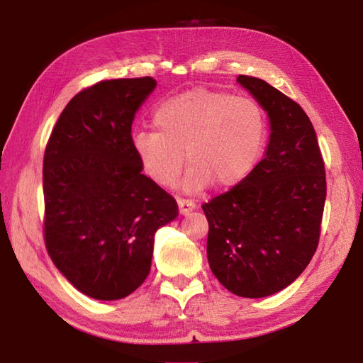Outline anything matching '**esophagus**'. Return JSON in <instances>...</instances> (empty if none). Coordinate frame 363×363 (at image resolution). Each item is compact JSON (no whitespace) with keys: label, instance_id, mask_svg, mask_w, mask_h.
Returning <instances> with one entry per match:
<instances>
[{"label":"esophagus","instance_id":"obj_1","mask_svg":"<svg viewBox=\"0 0 363 363\" xmlns=\"http://www.w3.org/2000/svg\"><path fill=\"white\" fill-rule=\"evenodd\" d=\"M177 206H179V213L184 214V216H186V214H189L190 211H194L195 208H196V205L194 203L192 200H186V199L177 200Z\"/></svg>","mask_w":363,"mask_h":363}]
</instances>
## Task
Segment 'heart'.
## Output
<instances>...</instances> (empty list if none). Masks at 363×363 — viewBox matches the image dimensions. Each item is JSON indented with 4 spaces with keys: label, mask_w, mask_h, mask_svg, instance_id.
I'll return each mask as SVG.
<instances>
[{
    "label": "heart",
    "mask_w": 363,
    "mask_h": 363,
    "mask_svg": "<svg viewBox=\"0 0 363 363\" xmlns=\"http://www.w3.org/2000/svg\"><path fill=\"white\" fill-rule=\"evenodd\" d=\"M157 130L136 131L134 157L144 174L158 186H174L190 164L184 189L200 192L211 182L233 187L259 162L267 139L262 107L247 96L192 89L163 101L153 112Z\"/></svg>",
    "instance_id": "b5f03b06"
}]
</instances>
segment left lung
Returning <instances> with one entry per match:
<instances>
[{
    "label": "left lung",
    "mask_w": 363,
    "mask_h": 363,
    "mask_svg": "<svg viewBox=\"0 0 363 363\" xmlns=\"http://www.w3.org/2000/svg\"><path fill=\"white\" fill-rule=\"evenodd\" d=\"M269 116L266 155L243 182L203 205L214 277L242 298L285 290L314 256L327 196L325 167L309 116L264 79L240 75Z\"/></svg>",
    "instance_id": "obj_1"
}]
</instances>
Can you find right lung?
I'll list each match as a JSON object with an SVG mask.
<instances>
[{"label": "right lung", "mask_w": 363, "mask_h": 363, "mask_svg": "<svg viewBox=\"0 0 363 363\" xmlns=\"http://www.w3.org/2000/svg\"><path fill=\"white\" fill-rule=\"evenodd\" d=\"M157 82L107 79L67 104L43 163L45 242L59 272L94 299L126 298L150 272L160 227L179 211L140 173L131 147L138 110Z\"/></svg>", "instance_id": "obj_1"}]
</instances>
